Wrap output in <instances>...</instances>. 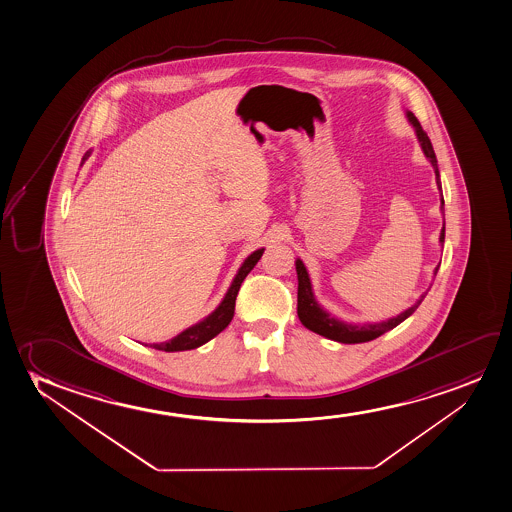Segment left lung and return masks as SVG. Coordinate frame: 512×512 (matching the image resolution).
Segmentation results:
<instances>
[{"label": "left lung", "mask_w": 512, "mask_h": 512, "mask_svg": "<svg viewBox=\"0 0 512 512\" xmlns=\"http://www.w3.org/2000/svg\"><path fill=\"white\" fill-rule=\"evenodd\" d=\"M406 120L412 125L419 140L420 149L424 153L427 161L431 163L432 170L436 173V184L439 189V200H441V212L445 210V200H443V193H441V179H439L438 160L436 154L432 149L431 140L427 137V133L420 127L419 120L415 118L412 111H405ZM445 215V212H443ZM439 243L443 246L445 243V222H443V229L439 233ZM441 264V262H439ZM439 266L434 267V276L438 274ZM295 271H297V279H299V288H297V314H299L300 323L306 326L307 330L318 333L325 339L335 340L340 344H361V342H370V340L377 339L385 332H389L392 328H396L399 323H403L406 318H410L413 312L417 311V307L422 304L425 295L429 290H425L420 295L417 302L413 306L408 307L405 311L399 312L396 316L391 318L382 319V321H372V323H347L344 319L335 318L332 312L326 311L325 307L319 304L316 297H314V290H312L311 278L307 273V267L304 266L302 260H295ZM431 288V286H429Z\"/></svg>", "instance_id": "obj_1"}]
</instances>
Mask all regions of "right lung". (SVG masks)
Returning a JSON list of instances; mask_svg holds the SVG:
<instances>
[{
    "label": "right lung",
    "instance_id": "right-lung-1",
    "mask_svg": "<svg viewBox=\"0 0 512 512\" xmlns=\"http://www.w3.org/2000/svg\"><path fill=\"white\" fill-rule=\"evenodd\" d=\"M92 149L85 153L81 165L90 158ZM266 248H259L255 252L250 253L243 264L239 266L238 273L234 274L231 285L227 288L224 299L220 300L219 306L215 307L208 316L194 323L193 326L186 328L184 332H180L177 337L166 340V342H160V344H153L154 349L165 352H179V351H191L196 347L203 346L208 340H212L213 337H217L222 330H226V326L231 323V319L234 316V306H236V297H238L239 286L243 283V279L248 276V273L252 271L255 264L259 262L262 253Z\"/></svg>",
    "mask_w": 512,
    "mask_h": 512
}]
</instances>
